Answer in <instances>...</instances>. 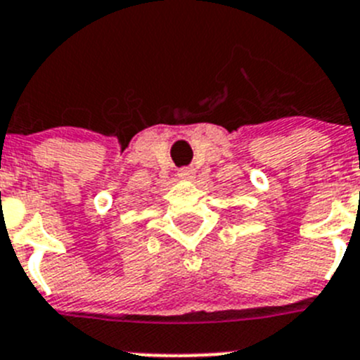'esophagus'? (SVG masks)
<instances>
[{"label":"esophagus","instance_id":"34e87169","mask_svg":"<svg viewBox=\"0 0 360 360\" xmlns=\"http://www.w3.org/2000/svg\"><path fill=\"white\" fill-rule=\"evenodd\" d=\"M195 174H197V170L193 169V167H183V169H179V172H177V176L181 177V179H193Z\"/></svg>","mask_w":360,"mask_h":360}]
</instances>
